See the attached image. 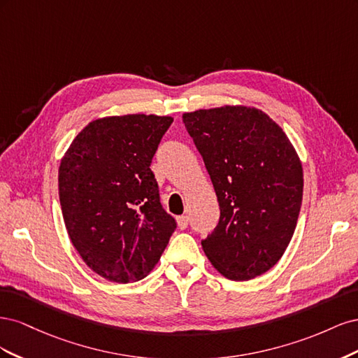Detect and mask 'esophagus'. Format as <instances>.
Instances as JSON below:
<instances>
[{"label":"esophagus","mask_w":358,"mask_h":358,"mask_svg":"<svg viewBox=\"0 0 358 358\" xmlns=\"http://www.w3.org/2000/svg\"><path fill=\"white\" fill-rule=\"evenodd\" d=\"M188 224H189V218H188V216H185V215L178 216V225H179L180 230H185L187 227H188Z\"/></svg>","instance_id":"34e87169"}]
</instances>
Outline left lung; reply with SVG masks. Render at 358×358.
<instances>
[{
	"label": "left lung",
	"mask_w": 358,
	"mask_h": 358,
	"mask_svg": "<svg viewBox=\"0 0 358 358\" xmlns=\"http://www.w3.org/2000/svg\"><path fill=\"white\" fill-rule=\"evenodd\" d=\"M220 203V222L201 241L221 275L249 280L272 268L294 234L301 162L264 112L245 106L183 113Z\"/></svg>",
	"instance_id": "obj_1"
}]
</instances>
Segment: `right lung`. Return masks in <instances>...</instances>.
Instances as JSON below:
<instances>
[{
    "label": "right lung",
    "instance_id": "right-lung-1",
    "mask_svg": "<svg viewBox=\"0 0 358 358\" xmlns=\"http://www.w3.org/2000/svg\"><path fill=\"white\" fill-rule=\"evenodd\" d=\"M171 122L157 115L96 119L61 159L59 201L71 243L86 266L112 282L143 279L176 230L150 170Z\"/></svg>",
    "mask_w": 358,
    "mask_h": 358
}]
</instances>
